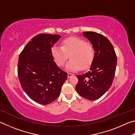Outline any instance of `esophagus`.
<instances>
[{"mask_svg": "<svg viewBox=\"0 0 135 135\" xmlns=\"http://www.w3.org/2000/svg\"><path fill=\"white\" fill-rule=\"evenodd\" d=\"M73 75H74V74H72V73H68V78H70V77H71L72 76H73Z\"/></svg>", "mask_w": 135, "mask_h": 135, "instance_id": "34e87169", "label": "esophagus"}]
</instances>
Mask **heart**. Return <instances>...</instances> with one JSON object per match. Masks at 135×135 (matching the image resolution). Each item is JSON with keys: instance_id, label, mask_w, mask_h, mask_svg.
Wrapping results in <instances>:
<instances>
[{"instance_id": "b5f03b06", "label": "heart", "mask_w": 135, "mask_h": 135, "mask_svg": "<svg viewBox=\"0 0 135 135\" xmlns=\"http://www.w3.org/2000/svg\"><path fill=\"white\" fill-rule=\"evenodd\" d=\"M52 54L57 65L62 67L68 57L70 59L65 68L71 71H76L80 68H86L92 63L95 54L92 44L78 37H70L62 42V47L54 46Z\"/></svg>"}]
</instances>
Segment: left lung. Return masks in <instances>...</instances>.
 I'll return each instance as SVG.
<instances>
[{
	"label": "left lung",
	"instance_id": "left-lung-1",
	"mask_svg": "<svg viewBox=\"0 0 135 135\" xmlns=\"http://www.w3.org/2000/svg\"><path fill=\"white\" fill-rule=\"evenodd\" d=\"M83 35L92 43L95 54L87 72L77 75V92L88 100H96L110 88L115 76L117 56L113 46L104 36L93 31Z\"/></svg>",
	"mask_w": 135,
	"mask_h": 135
}]
</instances>
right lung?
Returning a JSON list of instances; mask_svg holds the SVG:
<instances>
[{
	"label": "right lung",
	"instance_id": "1",
	"mask_svg": "<svg viewBox=\"0 0 135 135\" xmlns=\"http://www.w3.org/2000/svg\"><path fill=\"white\" fill-rule=\"evenodd\" d=\"M60 35L39 34L27 43L20 53L18 76L22 89L30 98L42 105L58 98L67 73L54 61L52 47Z\"/></svg>",
	"mask_w": 135,
	"mask_h": 135
}]
</instances>
